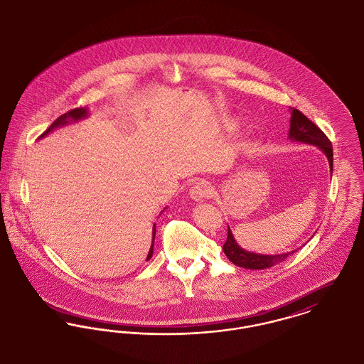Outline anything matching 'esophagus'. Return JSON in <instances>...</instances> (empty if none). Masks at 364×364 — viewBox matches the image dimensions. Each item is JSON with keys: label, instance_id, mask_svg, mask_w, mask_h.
Wrapping results in <instances>:
<instances>
[{"label": "esophagus", "instance_id": "esophagus-1", "mask_svg": "<svg viewBox=\"0 0 364 364\" xmlns=\"http://www.w3.org/2000/svg\"><path fill=\"white\" fill-rule=\"evenodd\" d=\"M213 196V188L212 186L205 181V180H200L196 183L191 190H190V196L194 199V200H205L208 198Z\"/></svg>", "mask_w": 364, "mask_h": 364}]
</instances>
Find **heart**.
<instances>
[{"label": "heart", "instance_id": "obj_1", "mask_svg": "<svg viewBox=\"0 0 364 364\" xmlns=\"http://www.w3.org/2000/svg\"><path fill=\"white\" fill-rule=\"evenodd\" d=\"M228 126H232V123H228Z\"/></svg>", "mask_w": 364, "mask_h": 364}]
</instances>
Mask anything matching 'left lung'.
I'll return each mask as SVG.
<instances>
[{
    "mask_svg": "<svg viewBox=\"0 0 364 364\" xmlns=\"http://www.w3.org/2000/svg\"><path fill=\"white\" fill-rule=\"evenodd\" d=\"M289 112H291V122H289L288 139L291 141H296V142L310 144V145H314L318 149H321L328 159L330 171L333 176V165H334L333 164V161H334L333 145L327 139V136L311 120H309L308 117L301 111H298L295 108H289ZM295 251L287 252V253H281V255H262V253L245 251L235 241L230 227L227 231V241L224 242L223 245V252L231 263H234L238 267L251 269V270L269 269V267L280 263L282 260H285L289 255H292Z\"/></svg>",
    "mask_w": 364,
    "mask_h": 364,
    "instance_id": "1",
    "label": "left lung"
}]
</instances>
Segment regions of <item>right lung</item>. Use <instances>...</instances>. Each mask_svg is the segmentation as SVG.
I'll use <instances>...</instances> for the list:
<instances>
[{"label":"right lung","instance_id":"obj_1","mask_svg":"<svg viewBox=\"0 0 364 364\" xmlns=\"http://www.w3.org/2000/svg\"><path fill=\"white\" fill-rule=\"evenodd\" d=\"M88 109L87 108H76V109H72L68 113H63L62 116H59L56 119L55 122L40 136V139H44L47 134H50L53 130H55L58 127H63L66 124H70V123H76L82 119H85L88 116ZM155 232H156V224H154L152 227V244H151V248L148 252V256H146V260H149L152 257V253H154V241H155Z\"/></svg>","mask_w":364,"mask_h":364}]
</instances>
